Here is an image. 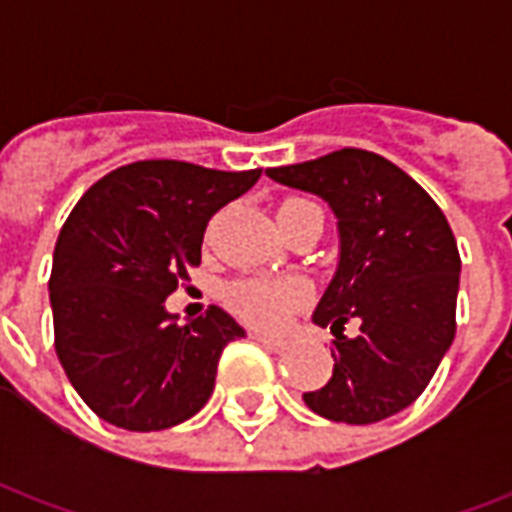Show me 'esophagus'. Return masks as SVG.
<instances>
[{
  "instance_id": "1",
  "label": "esophagus",
  "mask_w": 512,
  "mask_h": 512,
  "mask_svg": "<svg viewBox=\"0 0 512 512\" xmlns=\"http://www.w3.org/2000/svg\"><path fill=\"white\" fill-rule=\"evenodd\" d=\"M255 340L263 345V348H268V351H282V348L288 345L285 340H279V337H268V334H260V332L255 334Z\"/></svg>"
}]
</instances>
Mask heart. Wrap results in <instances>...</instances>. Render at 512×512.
Masks as SVG:
<instances>
[{"label":"heart","mask_w":512,"mask_h":512,"mask_svg":"<svg viewBox=\"0 0 512 512\" xmlns=\"http://www.w3.org/2000/svg\"><path fill=\"white\" fill-rule=\"evenodd\" d=\"M312 202L307 200H288L279 205V213H293L299 208H307ZM304 301V285L293 279H255V282H241L230 290V304L238 315H244L249 323L257 326H279L285 323L290 312Z\"/></svg>","instance_id":"heart-1"}]
</instances>
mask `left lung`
Instances as JSON below:
<instances>
[{"mask_svg":"<svg viewBox=\"0 0 512 512\" xmlns=\"http://www.w3.org/2000/svg\"><path fill=\"white\" fill-rule=\"evenodd\" d=\"M266 175L321 197L337 219L340 257L312 312L334 334V370L304 403L348 425L403 411L455 337L461 257L444 213L403 169L359 147ZM348 320L360 323L354 338L342 334Z\"/></svg>","mask_w":512,"mask_h":512,"instance_id":"left-lung-1","label":"left lung"}]
</instances>
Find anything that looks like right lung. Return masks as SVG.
<instances>
[{
  "instance_id": "1",
  "label": "right lung",
  "mask_w": 512,
  "mask_h": 512,
  "mask_svg": "<svg viewBox=\"0 0 512 512\" xmlns=\"http://www.w3.org/2000/svg\"><path fill=\"white\" fill-rule=\"evenodd\" d=\"M257 178L260 169L134 161L93 183L62 224L49 279L54 348L104 422L164 430L208 403L224 345L246 332L222 307L178 323L167 296L200 266L208 219Z\"/></svg>"
}]
</instances>
